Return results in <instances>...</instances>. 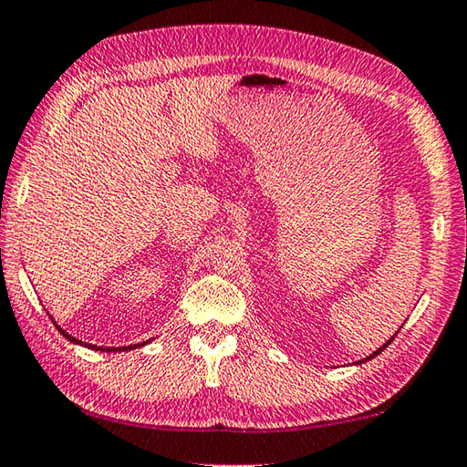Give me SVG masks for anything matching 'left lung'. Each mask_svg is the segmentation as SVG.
Instances as JSON below:
<instances>
[{
  "label": "left lung",
  "mask_w": 467,
  "mask_h": 467,
  "mask_svg": "<svg viewBox=\"0 0 467 467\" xmlns=\"http://www.w3.org/2000/svg\"><path fill=\"white\" fill-rule=\"evenodd\" d=\"M394 337H396V335H394ZM394 337H389V341H386L384 345H381V347H379V349H378V351H374V353H371V355H368V358H366V359H361V361H363V363H366V361H369V359H374V358H376V355H379L381 351H384V349H386V347H388L389 343H392V341H394ZM361 361H358V363H361Z\"/></svg>",
  "instance_id": "left-lung-1"
}]
</instances>
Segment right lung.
Segmentation results:
<instances>
[{
	"label": "right lung",
	"instance_id": "right-lung-1",
	"mask_svg": "<svg viewBox=\"0 0 467 467\" xmlns=\"http://www.w3.org/2000/svg\"><path fill=\"white\" fill-rule=\"evenodd\" d=\"M50 320L55 322V318L50 317ZM55 327L58 328V333H61L67 341H71L73 345H81V347H88V349H93V351H106V353H116V351H130V349H139V347H145L147 343H150V338L149 341H142V343H139V345H129V347H98V345H89V343H83V341H79V338H75V337H71L69 333H67V330H63L61 328V325H57L55 322Z\"/></svg>",
	"mask_w": 467,
	"mask_h": 467
}]
</instances>
